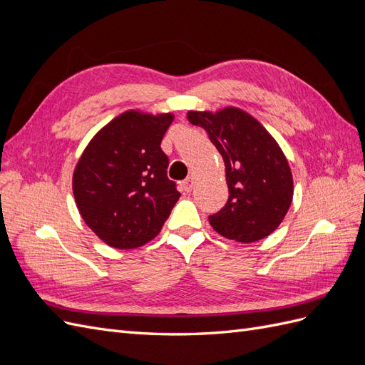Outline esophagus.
<instances>
[{"mask_svg": "<svg viewBox=\"0 0 365 365\" xmlns=\"http://www.w3.org/2000/svg\"><path fill=\"white\" fill-rule=\"evenodd\" d=\"M193 185H195V178H193V176H189V178H185V180H184V182H182V189H184V192L190 193V192H192V189H193Z\"/></svg>", "mask_w": 365, "mask_h": 365, "instance_id": "1", "label": "esophagus"}]
</instances>
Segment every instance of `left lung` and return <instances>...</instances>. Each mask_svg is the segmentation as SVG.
<instances>
[{
    "mask_svg": "<svg viewBox=\"0 0 365 365\" xmlns=\"http://www.w3.org/2000/svg\"><path fill=\"white\" fill-rule=\"evenodd\" d=\"M225 163L228 201L210 225L220 236L250 244L269 236L291 207L294 181L279 143L259 121L235 106L216 113L189 111Z\"/></svg>",
    "mask_w": 365,
    "mask_h": 365,
    "instance_id": "8db88e82",
    "label": "left lung"
}]
</instances>
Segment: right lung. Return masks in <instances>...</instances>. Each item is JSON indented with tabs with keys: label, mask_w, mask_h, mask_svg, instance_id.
Here are the masks:
<instances>
[{
	"label": "right lung",
	"mask_w": 365,
	"mask_h": 365,
	"mask_svg": "<svg viewBox=\"0 0 365 365\" xmlns=\"http://www.w3.org/2000/svg\"><path fill=\"white\" fill-rule=\"evenodd\" d=\"M173 114L130 109L88 143L73 173L76 205L98 239L118 250L157 237L181 193L168 178L161 140Z\"/></svg>",
	"instance_id": "add662e5"
}]
</instances>
